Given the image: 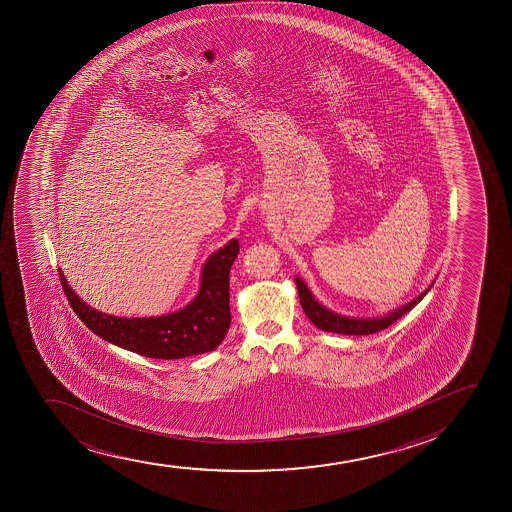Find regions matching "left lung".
Segmentation results:
<instances>
[{
  "label": "left lung",
  "instance_id": "obj_1",
  "mask_svg": "<svg viewBox=\"0 0 512 512\" xmlns=\"http://www.w3.org/2000/svg\"><path fill=\"white\" fill-rule=\"evenodd\" d=\"M297 288H299L300 306L306 312L307 318L311 319L312 324H316L319 329L323 331H331V333H340V335H372L377 331L389 328L391 324L396 323L401 316H405L406 312L410 311L412 307L417 306L418 302L423 299V295L429 292L430 287L418 295L417 299L408 302L406 306L396 309V311L388 314L386 318L381 319H350L345 316H338L335 312L328 311L326 307L321 306L318 300H314L306 283L295 278Z\"/></svg>",
  "mask_w": 512,
  "mask_h": 512
}]
</instances>
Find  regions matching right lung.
Returning a JSON list of instances; mask_svg holds the SVG:
<instances>
[{
    "mask_svg": "<svg viewBox=\"0 0 512 512\" xmlns=\"http://www.w3.org/2000/svg\"><path fill=\"white\" fill-rule=\"evenodd\" d=\"M239 254V242L212 254L203 268V282L196 299L183 311L160 318H114L94 311L66 283L59 271L70 306L87 328L102 340L150 359H184L212 352L224 341L230 326V266Z\"/></svg>",
    "mask_w": 512,
    "mask_h": 512,
    "instance_id": "obj_1",
    "label": "right lung"
}]
</instances>
